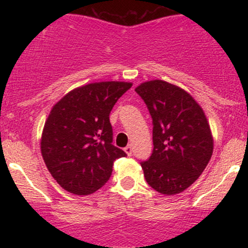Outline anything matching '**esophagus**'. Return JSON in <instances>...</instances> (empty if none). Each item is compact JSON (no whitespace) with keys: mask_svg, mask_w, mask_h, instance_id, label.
<instances>
[{"mask_svg":"<svg viewBox=\"0 0 248 248\" xmlns=\"http://www.w3.org/2000/svg\"><path fill=\"white\" fill-rule=\"evenodd\" d=\"M124 153H126L128 156L132 155V153H133V148H132V146H130V144H128V146H127L126 148H124Z\"/></svg>","mask_w":248,"mask_h":248,"instance_id":"esophagus-1","label":"esophagus"}]
</instances>
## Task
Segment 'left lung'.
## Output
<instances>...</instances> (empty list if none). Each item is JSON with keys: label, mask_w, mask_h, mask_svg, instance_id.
<instances>
[{"label": "left lung", "mask_w": 248, "mask_h": 248, "mask_svg": "<svg viewBox=\"0 0 248 248\" xmlns=\"http://www.w3.org/2000/svg\"><path fill=\"white\" fill-rule=\"evenodd\" d=\"M153 118L154 149L141 162L147 183L163 195L183 192L204 171L213 136L203 108L183 88L160 79L135 88Z\"/></svg>", "instance_id": "obj_1"}]
</instances>
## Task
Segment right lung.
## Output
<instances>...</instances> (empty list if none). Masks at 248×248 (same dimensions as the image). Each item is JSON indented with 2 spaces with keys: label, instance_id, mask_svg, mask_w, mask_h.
I'll list each match as a JSON object with an SVG mask.
<instances>
[{
  "label": "right lung",
  "instance_id": "add662e5",
  "mask_svg": "<svg viewBox=\"0 0 248 248\" xmlns=\"http://www.w3.org/2000/svg\"><path fill=\"white\" fill-rule=\"evenodd\" d=\"M133 86L99 81L70 91L53 105L41 139V152L52 177L75 195H90L106 184L116 158L126 153L113 146L109 113Z\"/></svg>",
  "mask_w": 248,
  "mask_h": 248
}]
</instances>
